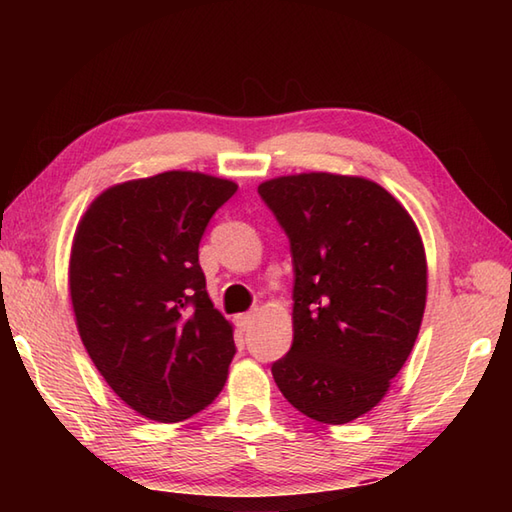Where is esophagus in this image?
<instances>
[{
    "label": "esophagus",
    "instance_id": "34e87169",
    "mask_svg": "<svg viewBox=\"0 0 512 512\" xmlns=\"http://www.w3.org/2000/svg\"><path fill=\"white\" fill-rule=\"evenodd\" d=\"M235 323H237L239 330L246 332V330H250V328H253V325H255V314H253V312L239 314V317H235Z\"/></svg>",
    "mask_w": 512,
    "mask_h": 512
}]
</instances>
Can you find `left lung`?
<instances>
[{"label": "left lung", "instance_id": "left-lung-1", "mask_svg": "<svg viewBox=\"0 0 512 512\" xmlns=\"http://www.w3.org/2000/svg\"><path fill=\"white\" fill-rule=\"evenodd\" d=\"M290 239L292 347L273 378L292 407L345 424L376 407L418 339L427 257L416 224L380 184L299 173L259 184Z\"/></svg>", "mask_w": 512, "mask_h": 512}]
</instances>
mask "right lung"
<instances>
[{
	"mask_svg": "<svg viewBox=\"0 0 512 512\" xmlns=\"http://www.w3.org/2000/svg\"><path fill=\"white\" fill-rule=\"evenodd\" d=\"M235 191L231 180L165 171L103 191L76 226V328L105 383L149 420H187L226 383L233 325L213 308L198 248Z\"/></svg>",
	"mask_w": 512,
	"mask_h": 512,
	"instance_id": "right-lung-1",
	"label": "right lung"
}]
</instances>
